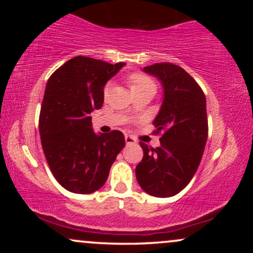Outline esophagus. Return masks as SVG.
Masks as SVG:
<instances>
[{
	"label": "esophagus",
	"instance_id": "34e87169",
	"mask_svg": "<svg viewBox=\"0 0 253 253\" xmlns=\"http://www.w3.org/2000/svg\"><path fill=\"white\" fill-rule=\"evenodd\" d=\"M125 141H126L127 145H134V144H136L135 139L133 138V136H130V135L125 136Z\"/></svg>",
	"mask_w": 253,
	"mask_h": 253
}]
</instances>
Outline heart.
<instances>
[{"instance_id": "1", "label": "heart", "mask_w": 253, "mask_h": 253, "mask_svg": "<svg viewBox=\"0 0 253 253\" xmlns=\"http://www.w3.org/2000/svg\"><path fill=\"white\" fill-rule=\"evenodd\" d=\"M127 83H128L130 91H138V90H155L156 91V85L149 77L145 76L141 74H133L127 78ZM109 91V85H106L104 88V95L108 94Z\"/></svg>"}]
</instances>
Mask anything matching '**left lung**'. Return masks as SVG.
Returning a JSON list of instances; mask_svg holds the SVG:
<instances>
[{"label":"left lung","instance_id":"1","mask_svg":"<svg viewBox=\"0 0 253 253\" xmlns=\"http://www.w3.org/2000/svg\"><path fill=\"white\" fill-rule=\"evenodd\" d=\"M143 71L163 88V101L153 121L156 132L163 135L156 149L140 143L144 157L135 177L145 193L171 197L187 187L201 162L208 136L206 96L195 80L175 64L157 63Z\"/></svg>","mask_w":253,"mask_h":253}]
</instances>
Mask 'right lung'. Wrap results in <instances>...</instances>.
<instances>
[{
	"instance_id": "add662e5",
	"label": "right lung",
	"mask_w": 253,
	"mask_h": 253,
	"mask_svg": "<svg viewBox=\"0 0 253 253\" xmlns=\"http://www.w3.org/2000/svg\"><path fill=\"white\" fill-rule=\"evenodd\" d=\"M125 65L78 56L48 78L39 118L40 139L54 178L71 193L100 189L124 149L123 133H95L90 114L102 107L104 85Z\"/></svg>"
}]
</instances>
